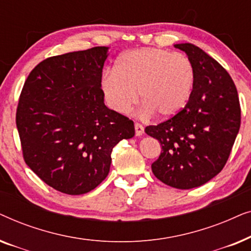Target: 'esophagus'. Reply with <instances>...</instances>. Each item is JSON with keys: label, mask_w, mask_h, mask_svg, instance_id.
<instances>
[{"label": "esophagus", "mask_w": 251, "mask_h": 251, "mask_svg": "<svg viewBox=\"0 0 251 251\" xmlns=\"http://www.w3.org/2000/svg\"><path fill=\"white\" fill-rule=\"evenodd\" d=\"M135 131H136V136L140 137L143 136L144 133V126L140 125V123H135Z\"/></svg>", "instance_id": "esophagus-1"}]
</instances>
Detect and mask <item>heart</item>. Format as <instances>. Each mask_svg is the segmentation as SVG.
<instances>
[{
  "instance_id": "b5f03b06",
  "label": "heart",
  "mask_w": 251,
  "mask_h": 251,
  "mask_svg": "<svg viewBox=\"0 0 251 251\" xmlns=\"http://www.w3.org/2000/svg\"><path fill=\"white\" fill-rule=\"evenodd\" d=\"M195 70L190 58L159 48H140L119 57L114 71L100 80L106 104L116 113H128L139 99L143 113L162 120L179 114L190 101Z\"/></svg>"
}]
</instances>
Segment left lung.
<instances>
[{"label":"left lung","instance_id":"1","mask_svg":"<svg viewBox=\"0 0 251 251\" xmlns=\"http://www.w3.org/2000/svg\"><path fill=\"white\" fill-rule=\"evenodd\" d=\"M193 64L192 97L179 114L157 126H146L147 135L162 146L152 164L157 179L171 187H199L221 173L239 133L241 109L235 84L218 61L192 43H178Z\"/></svg>","mask_w":251,"mask_h":251}]
</instances>
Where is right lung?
Returning a JSON list of instances; mask_svg holds the SVG:
<instances>
[{"mask_svg":"<svg viewBox=\"0 0 251 251\" xmlns=\"http://www.w3.org/2000/svg\"><path fill=\"white\" fill-rule=\"evenodd\" d=\"M108 47L51 57L27 77L16 123L24 159L54 190H94L107 177L112 151L135 136L131 120L109 109L100 90Z\"/></svg>","mask_w":251,"mask_h":251,"instance_id":"add662e5","label":"right lung"}]
</instances>
